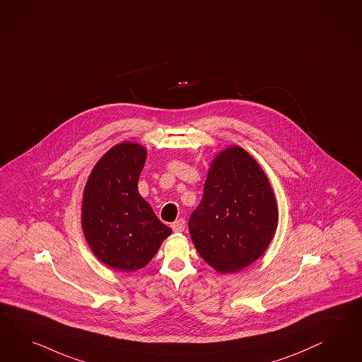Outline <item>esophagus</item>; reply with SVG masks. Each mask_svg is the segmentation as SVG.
Masks as SVG:
<instances>
[{
	"mask_svg": "<svg viewBox=\"0 0 362 362\" xmlns=\"http://www.w3.org/2000/svg\"><path fill=\"white\" fill-rule=\"evenodd\" d=\"M171 228H173L174 231H177V233H182V231H185V221L183 220V218H179V220L175 221V222H173Z\"/></svg>",
	"mask_w": 362,
	"mask_h": 362,
	"instance_id": "esophagus-1",
	"label": "esophagus"
}]
</instances>
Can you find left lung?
Returning <instances> with one entry per match:
<instances>
[{"instance_id":"8db88e82","label":"left lung","mask_w":362,"mask_h":362,"mask_svg":"<svg viewBox=\"0 0 362 362\" xmlns=\"http://www.w3.org/2000/svg\"><path fill=\"white\" fill-rule=\"evenodd\" d=\"M277 221L274 191L259 163L239 146L221 151L188 222L200 256L220 274L238 272L264 254Z\"/></svg>"}]
</instances>
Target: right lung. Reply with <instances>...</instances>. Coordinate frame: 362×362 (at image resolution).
I'll list each match as a JSON object with an SVG mask.
<instances>
[{
    "instance_id": "obj_1",
    "label": "right lung",
    "mask_w": 362,
    "mask_h": 362,
    "mask_svg": "<svg viewBox=\"0 0 362 362\" xmlns=\"http://www.w3.org/2000/svg\"><path fill=\"white\" fill-rule=\"evenodd\" d=\"M146 149L122 142L93 168L82 199V229L94 255L122 272L149 263L173 233L139 194Z\"/></svg>"
}]
</instances>
